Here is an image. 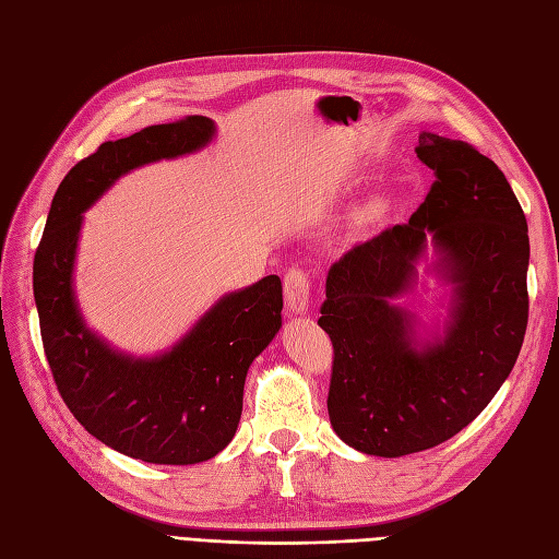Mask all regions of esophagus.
Wrapping results in <instances>:
<instances>
[{"label": "esophagus", "instance_id": "obj_1", "mask_svg": "<svg viewBox=\"0 0 559 559\" xmlns=\"http://www.w3.org/2000/svg\"><path fill=\"white\" fill-rule=\"evenodd\" d=\"M284 302L286 310L294 314H302L310 306V277L306 270L292 267L284 277Z\"/></svg>", "mask_w": 559, "mask_h": 559}]
</instances>
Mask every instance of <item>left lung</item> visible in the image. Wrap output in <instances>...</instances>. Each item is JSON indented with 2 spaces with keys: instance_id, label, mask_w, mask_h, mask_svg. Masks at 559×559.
Instances as JSON below:
<instances>
[{
  "instance_id": "obj_1",
  "label": "left lung",
  "mask_w": 559,
  "mask_h": 559,
  "mask_svg": "<svg viewBox=\"0 0 559 559\" xmlns=\"http://www.w3.org/2000/svg\"><path fill=\"white\" fill-rule=\"evenodd\" d=\"M415 151L431 191L408 224L331 265L317 321L333 343L331 427L373 456L429 450L471 425L513 370L530 314L527 218L511 183L466 142L421 130ZM429 246L451 300L444 329L425 334L395 298Z\"/></svg>"
}]
</instances>
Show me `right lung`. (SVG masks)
Masks as SVG:
<instances>
[{"instance_id": "obj_1", "label": "right lung", "mask_w": 559, "mask_h": 559, "mask_svg": "<svg viewBox=\"0 0 559 559\" xmlns=\"http://www.w3.org/2000/svg\"><path fill=\"white\" fill-rule=\"evenodd\" d=\"M214 134L212 118L189 116L105 142L58 186L35 253L41 341L62 401L97 441L148 464L207 462L233 441L247 370L282 326V282L267 275L222 296L170 349L132 357L91 331L79 310L83 212L134 167L193 154Z\"/></svg>"}]
</instances>
